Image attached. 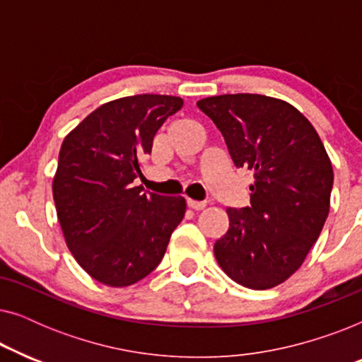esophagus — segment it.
<instances>
[{"mask_svg": "<svg viewBox=\"0 0 362 362\" xmlns=\"http://www.w3.org/2000/svg\"><path fill=\"white\" fill-rule=\"evenodd\" d=\"M187 207H191V209H194V211H201V209H204V207H206V202L187 199Z\"/></svg>", "mask_w": 362, "mask_h": 362, "instance_id": "esophagus-1", "label": "esophagus"}]
</instances>
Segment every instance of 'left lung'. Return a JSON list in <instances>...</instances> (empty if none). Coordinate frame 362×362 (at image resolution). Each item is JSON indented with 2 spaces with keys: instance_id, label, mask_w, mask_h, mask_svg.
<instances>
[{
  "instance_id": "obj_1",
  "label": "left lung",
  "mask_w": 362,
  "mask_h": 362,
  "mask_svg": "<svg viewBox=\"0 0 362 362\" xmlns=\"http://www.w3.org/2000/svg\"><path fill=\"white\" fill-rule=\"evenodd\" d=\"M197 107L216 123L237 168L254 171L250 206L227 207L229 229L214 244L235 284L267 290L303 264L329 212L333 166L303 113L259 93L207 97Z\"/></svg>"
}]
</instances>
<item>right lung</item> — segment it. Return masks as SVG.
Here are the masks:
<instances>
[{"label": "right lung", "instance_id": "right-lung-1", "mask_svg": "<svg viewBox=\"0 0 362 362\" xmlns=\"http://www.w3.org/2000/svg\"><path fill=\"white\" fill-rule=\"evenodd\" d=\"M182 103L153 93L117 98L64 138L52 181L57 219L74 259L103 285L122 288L151 274L185 217L182 196L132 185L156 132Z\"/></svg>", "mask_w": 362, "mask_h": 362}]
</instances>
